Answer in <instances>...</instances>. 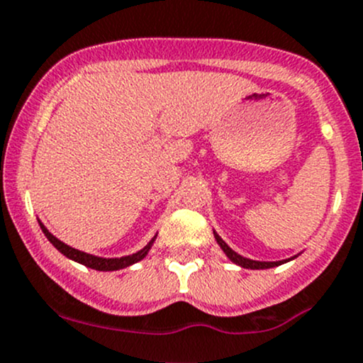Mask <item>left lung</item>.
Masks as SVG:
<instances>
[{"mask_svg":"<svg viewBox=\"0 0 363 363\" xmlns=\"http://www.w3.org/2000/svg\"><path fill=\"white\" fill-rule=\"evenodd\" d=\"M214 237H216V240H218L219 246H221V250L225 251V255L228 256L233 263L244 267V269H272V267H277V265H281V263H284V262H255V259H247V258H244V256L237 255L232 247H228V244H226L225 240L218 235V233H214Z\"/></svg>","mask_w":363,"mask_h":363,"instance_id":"obj_1","label":"left lung"}]
</instances>
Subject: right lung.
Listing matches in <instances>:
<instances>
[{
	"label": "right lung",
	"mask_w": 363,
	"mask_h": 363,
	"mask_svg": "<svg viewBox=\"0 0 363 363\" xmlns=\"http://www.w3.org/2000/svg\"><path fill=\"white\" fill-rule=\"evenodd\" d=\"M40 226H42V232L45 233V237L50 240V244H52V246L56 247L57 251L63 252V255L67 256V258L73 259V262L82 263V265L89 267V269L104 270V272H107V270L124 269V267H130V265H133V263L140 262V259L144 258L145 255H147L149 250H151V244L155 242V239H152L151 242H149L147 246L144 247V250L135 252V255L123 256V258H100V256H93V255H87V252H82V251H79V250H73V247H69V246H67V244L61 242V240H57L56 237H54L52 233H50L49 230H47L45 226L42 225V223H40Z\"/></svg>",
	"instance_id": "1"
}]
</instances>
